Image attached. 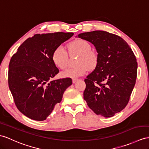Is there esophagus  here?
<instances>
[{
    "label": "esophagus",
    "instance_id": "obj_1",
    "mask_svg": "<svg viewBox=\"0 0 149 149\" xmlns=\"http://www.w3.org/2000/svg\"><path fill=\"white\" fill-rule=\"evenodd\" d=\"M77 80H78V79H77V78H73V79H72V83H75L76 81H77Z\"/></svg>",
    "mask_w": 149,
    "mask_h": 149
}]
</instances>
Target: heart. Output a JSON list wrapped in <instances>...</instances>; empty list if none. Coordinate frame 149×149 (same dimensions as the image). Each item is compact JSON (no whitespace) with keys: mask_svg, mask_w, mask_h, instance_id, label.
<instances>
[{"mask_svg":"<svg viewBox=\"0 0 149 149\" xmlns=\"http://www.w3.org/2000/svg\"><path fill=\"white\" fill-rule=\"evenodd\" d=\"M70 53H77L79 57L77 61L78 66L71 68L61 72L63 78H77L84 75L89 70L96 68L99 61L97 53L91 49L90 43L85 40L77 39L68 44ZM52 60L54 65L61 70H65L69 64L68 52L63 46H59L54 50Z\"/></svg>","mask_w":149,"mask_h":149,"instance_id":"b5f03b06","label":"heart"}]
</instances>
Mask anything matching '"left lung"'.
Wrapping results in <instances>:
<instances>
[{"instance_id":"left-lung-1","label":"left lung","mask_w":149,"mask_h":149,"mask_svg":"<svg viewBox=\"0 0 149 149\" xmlns=\"http://www.w3.org/2000/svg\"><path fill=\"white\" fill-rule=\"evenodd\" d=\"M78 37L93 43L99 57L95 70L85 79L83 98L96 114L113 116L127 106L135 85V54L125 40L107 31L85 32Z\"/></svg>"}]
</instances>
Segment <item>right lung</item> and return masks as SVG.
<instances>
[{
  "instance_id": "1",
  "label": "right lung",
  "mask_w": 149,
  "mask_h": 149,
  "mask_svg": "<svg viewBox=\"0 0 149 149\" xmlns=\"http://www.w3.org/2000/svg\"><path fill=\"white\" fill-rule=\"evenodd\" d=\"M73 35L64 32L35 34L26 39L10 59L9 89L17 109L28 118L45 120L72 84L70 78L52 80L59 71L52 55L56 47Z\"/></svg>"
}]
</instances>
